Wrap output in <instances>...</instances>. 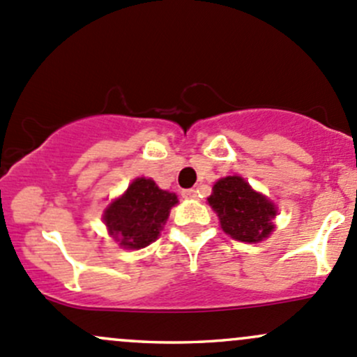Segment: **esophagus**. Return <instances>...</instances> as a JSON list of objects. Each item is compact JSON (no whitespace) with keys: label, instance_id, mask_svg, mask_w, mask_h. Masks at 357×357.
I'll return each mask as SVG.
<instances>
[{"label":"esophagus","instance_id":"1","mask_svg":"<svg viewBox=\"0 0 357 357\" xmlns=\"http://www.w3.org/2000/svg\"><path fill=\"white\" fill-rule=\"evenodd\" d=\"M182 197L183 199H195V197H197V190H194V189L182 190Z\"/></svg>","mask_w":357,"mask_h":357}]
</instances>
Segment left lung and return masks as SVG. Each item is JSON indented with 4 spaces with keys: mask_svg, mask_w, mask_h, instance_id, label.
Returning a JSON list of instances; mask_svg holds the SVG:
<instances>
[{
    "mask_svg": "<svg viewBox=\"0 0 357 357\" xmlns=\"http://www.w3.org/2000/svg\"><path fill=\"white\" fill-rule=\"evenodd\" d=\"M209 206L216 211L220 225L226 235L238 241L257 243L271 235L272 220L278 214L274 202L255 192L245 178H220L208 197Z\"/></svg>",
    "mask_w": 357,
    "mask_h": 357,
    "instance_id": "obj_1",
    "label": "left lung"
}]
</instances>
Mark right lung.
Instances as JSON below:
<instances>
[{
  "mask_svg": "<svg viewBox=\"0 0 357 357\" xmlns=\"http://www.w3.org/2000/svg\"><path fill=\"white\" fill-rule=\"evenodd\" d=\"M177 202L174 192L162 190L155 180L139 177L103 211V223L119 247L139 250L158 238Z\"/></svg>",
  "mask_w": 357,
  "mask_h": 357,
  "instance_id": "obj_1",
  "label": "right lung"
}]
</instances>
